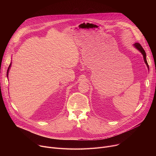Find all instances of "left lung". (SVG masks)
Instances as JSON below:
<instances>
[{
    "label": "left lung",
    "mask_w": 156,
    "mask_h": 156,
    "mask_svg": "<svg viewBox=\"0 0 156 156\" xmlns=\"http://www.w3.org/2000/svg\"><path fill=\"white\" fill-rule=\"evenodd\" d=\"M133 46H134L138 51H139L142 54V55L143 56V58H144V62L146 64L147 67V69L149 70V65H148V63H147V60H146V54L144 50L143 49V48H142V46H141V44L140 43H138V42H136V43H135L134 44H133Z\"/></svg>",
    "instance_id": "left-lung-1"
}]
</instances>
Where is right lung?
<instances>
[{
	"label": "right lung",
	"instance_id": "right-lung-1",
	"mask_svg": "<svg viewBox=\"0 0 156 156\" xmlns=\"http://www.w3.org/2000/svg\"><path fill=\"white\" fill-rule=\"evenodd\" d=\"M11 65H12V62L10 63V65H9V68H8V70H7V77H8V75H9V70H10V67H11Z\"/></svg>",
	"mask_w": 156,
	"mask_h": 156
}]
</instances>
